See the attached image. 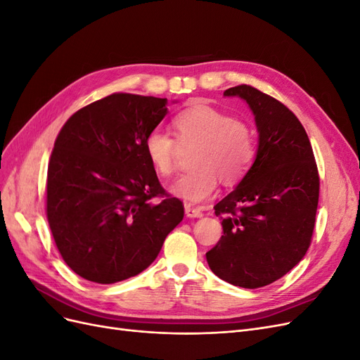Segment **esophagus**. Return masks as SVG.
I'll list each match as a JSON object with an SVG mask.
<instances>
[{"mask_svg": "<svg viewBox=\"0 0 360 360\" xmlns=\"http://www.w3.org/2000/svg\"><path fill=\"white\" fill-rule=\"evenodd\" d=\"M184 213H186L188 217H201L202 216V212L200 207H193L191 204L184 205Z\"/></svg>", "mask_w": 360, "mask_h": 360, "instance_id": "obj_1", "label": "esophagus"}]
</instances>
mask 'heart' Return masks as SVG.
<instances>
[{
    "label": "heart",
    "instance_id": "1",
    "mask_svg": "<svg viewBox=\"0 0 360 360\" xmlns=\"http://www.w3.org/2000/svg\"><path fill=\"white\" fill-rule=\"evenodd\" d=\"M175 138L162 130H151L144 150L151 167L160 177L176 171L179 143L197 147L195 169L184 174L171 186L176 197L188 202H201L214 193L219 179L225 184L240 180L255 158L254 130L240 118L210 105H193L172 118Z\"/></svg>",
    "mask_w": 360,
    "mask_h": 360
}]
</instances>
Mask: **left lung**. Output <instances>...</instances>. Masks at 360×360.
<instances>
[{
    "label": "left lung",
    "instance_id": "left-lung-1",
    "mask_svg": "<svg viewBox=\"0 0 360 360\" xmlns=\"http://www.w3.org/2000/svg\"><path fill=\"white\" fill-rule=\"evenodd\" d=\"M224 96H238L252 110L258 150L237 188L214 205L224 236L205 258L221 279L261 288L287 275L307 254L320 176L307 130L284 103L246 84Z\"/></svg>",
    "mask_w": 360,
    "mask_h": 360
}]
</instances>
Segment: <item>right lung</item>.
<instances>
[{
  "label": "right lung",
  "instance_id": "1",
  "mask_svg": "<svg viewBox=\"0 0 360 360\" xmlns=\"http://www.w3.org/2000/svg\"><path fill=\"white\" fill-rule=\"evenodd\" d=\"M165 115L167 99L114 93L60 130L46 217L63 259L86 281L114 284L141 274L183 219V202L160 186L144 150Z\"/></svg>",
  "mask_w": 360,
  "mask_h": 360
}]
</instances>
